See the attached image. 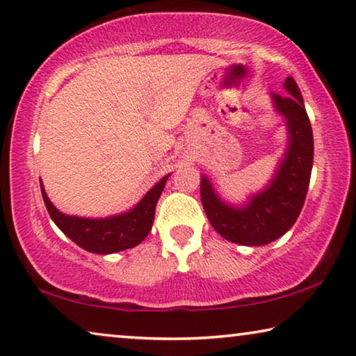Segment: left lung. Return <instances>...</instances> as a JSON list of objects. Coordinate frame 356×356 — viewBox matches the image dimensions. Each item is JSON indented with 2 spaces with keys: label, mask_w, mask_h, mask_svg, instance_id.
<instances>
[{
  "label": "left lung",
  "mask_w": 356,
  "mask_h": 356,
  "mask_svg": "<svg viewBox=\"0 0 356 356\" xmlns=\"http://www.w3.org/2000/svg\"><path fill=\"white\" fill-rule=\"evenodd\" d=\"M284 87L289 95L273 93V103L285 118L289 145L268 187L236 207L220 200L209 179L201 177V202L209 222L234 244L266 245L279 239L295 225L306 201L314 163L312 127L295 79L286 77Z\"/></svg>",
  "instance_id": "8db88e82"
}]
</instances>
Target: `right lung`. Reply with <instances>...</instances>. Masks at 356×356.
<instances>
[{"label":"right lung","mask_w":356,"mask_h":356,"mask_svg":"<svg viewBox=\"0 0 356 356\" xmlns=\"http://www.w3.org/2000/svg\"><path fill=\"white\" fill-rule=\"evenodd\" d=\"M168 177L169 174L163 177L160 182H156L131 211L107 218L66 216L50 202L46 190L42 187V182L41 191L50 218L54 220L56 227L63 231L67 238L74 241L83 250L107 255V253L133 249V247H136L147 238L152 225H154L156 201L160 198L163 188H165Z\"/></svg>","instance_id":"obj_1"}]
</instances>
